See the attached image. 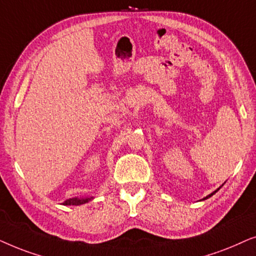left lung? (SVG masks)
<instances>
[{
	"label": "left lung",
	"mask_w": 256,
	"mask_h": 256,
	"mask_svg": "<svg viewBox=\"0 0 256 256\" xmlns=\"http://www.w3.org/2000/svg\"><path fill=\"white\" fill-rule=\"evenodd\" d=\"M221 186H222V185H221ZM221 186L219 187V188H218V190H214V192H212V193H210V194H208V196H205V198H204V199L202 200H206V199H208V198H210V196H213V194H216V192H218V190H219L220 188H221Z\"/></svg>",
	"instance_id": "1"
}]
</instances>
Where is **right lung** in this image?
Wrapping results in <instances>:
<instances>
[{"mask_svg":"<svg viewBox=\"0 0 256 256\" xmlns=\"http://www.w3.org/2000/svg\"><path fill=\"white\" fill-rule=\"evenodd\" d=\"M94 199V196H85V198H70L66 202H63L64 206H80L83 205V204H86L91 200Z\"/></svg>","mask_w":256,"mask_h":256,"instance_id":"add662e5","label":"right lung"}]
</instances>
